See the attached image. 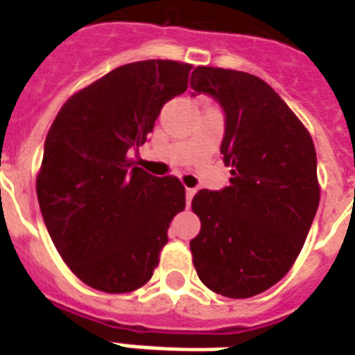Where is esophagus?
Wrapping results in <instances>:
<instances>
[{"instance_id": "esophagus-1", "label": "esophagus", "mask_w": 355, "mask_h": 355, "mask_svg": "<svg viewBox=\"0 0 355 355\" xmlns=\"http://www.w3.org/2000/svg\"><path fill=\"white\" fill-rule=\"evenodd\" d=\"M195 193H197V189H193V187H187V189H185V200H187V205H191V200H193V197H195Z\"/></svg>"}]
</instances>
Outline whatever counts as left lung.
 Listing matches in <instances>:
<instances>
[{
    "mask_svg": "<svg viewBox=\"0 0 355 355\" xmlns=\"http://www.w3.org/2000/svg\"><path fill=\"white\" fill-rule=\"evenodd\" d=\"M193 97L210 95L225 116L220 145L231 180L200 189L191 239L198 279L227 298H250L285 277L302 250L319 206L318 157L310 133L258 76L197 67Z\"/></svg>",
    "mask_w": 355,
    "mask_h": 355,
    "instance_id": "8db88e82",
    "label": "left lung"
}]
</instances>
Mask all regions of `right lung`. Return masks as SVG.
I'll list each match as a JSON object with an SVG mask.
<instances>
[{
    "label": "right lung",
    "instance_id": "1",
    "mask_svg": "<svg viewBox=\"0 0 355 355\" xmlns=\"http://www.w3.org/2000/svg\"><path fill=\"white\" fill-rule=\"evenodd\" d=\"M191 69L153 59L110 70L62 105L45 137L36 182L45 227L74 275L97 291L145 285L172 218L185 208L178 178L150 175L128 153L187 89Z\"/></svg>",
    "mask_w": 355,
    "mask_h": 355
}]
</instances>
